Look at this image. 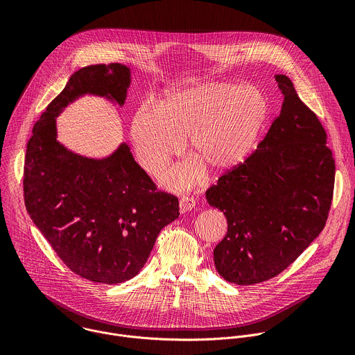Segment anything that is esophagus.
<instances>
[{
	"mask_svg": "<svg viewBox=\"0 0 355 355\" xmlns=\"http://www.w3.org/2000/svg\"><path fill=\"white\" fill-rule=\"evenodd\" d=\"M195 205H196V202H195L193 198H191V196H181L180 198V212L181 214H185V212L193 209Z\"/></svg>",
	"mask_w": 355,
	"mask_h": 355,
	"instance_id": "1",
	"label": "esophagus"
}]
</instances>
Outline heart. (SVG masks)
Here are the masks:
<instances>
[{
	"mask_svg": "<svg viewBox=\"0 0 355 355\" xmlns=\"http://www.w3.org/2000/svg\"><path fill=\"white\" fill-rule=\"evenodd\" d=\"M268 116L261 91L230 81H204L170 91L156 110L140 107L130 137L141 167L163 174L188 139L193 162L170 177L175 188L193 185L204 168L225 175L240 167L256 147Z\"/></svg>",
	"mask_w": 355,
	"mask_h": 355,
	"instance_id": "1",
	"label": "heart"
}]
</instances>
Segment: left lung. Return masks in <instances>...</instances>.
I'll use <instances>...</instances> for the list:
<instances>
[{
    "label": "left lung",
    "mask_w": 355,
    "mask_h": 355,
    "mask_svg": "<svg viewBox=\"0 0 355 355\" xmlns=\"http://www.w3.org/2000/svg\"><path fill=\"white\" fill-rule=\"evenodd\" d=\"M275 81L284 103L268 133L207 191L208 204L227 219L215 267L237 285L267 281L289 267L323 230L331 207L336 164L326 130L286 76Z\"/></svg>",
    "instance_id": "obj_1"
}]
</instances>
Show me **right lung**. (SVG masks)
I'll use <instances>...</instances> for the list:
<instances>
[{
	"label": "right lung",
	"mask_w": 355,
	"mask_h": 355,
	"mask_svg": "<svg viewBox=\"0 0 355 355\" xmlns=\"http://www.w3.org/2000/svg\"><path fill=\"white\" fill-rule=\"evenodd\" d=\"M130 70L119 63L76 71L40 115L26 144V211L74 274L98 284L125 282L143 268L162 229L175 220L178 198L157 191L122 143L107 159H87L58 141L56 116L94 94L125 104Z\"/></svg>",
	"instance_id": "obj_1"
}]
</instances>
